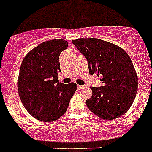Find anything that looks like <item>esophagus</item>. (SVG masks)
<instances>
[{
	"instance_id": "obj_1",
	"label": "esophagus",
	"mask_w": 152,
	"mask_h": 152,
	"mask_svg": "<svg viewBox=\"0 0 152 152\" xmlns=\"http://www.w3.org/2000/svg\"><path fill=\"white\" fill-rule=\"evenodd\" d=\"M82 88H83V86H82V85H78V88H79V89H82Z\"/></svg>"
}]
</instances>
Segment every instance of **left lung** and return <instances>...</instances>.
Listing matches in <instances>:
<instances>
[{
    "instance_id": "1",
    "label": "left lung",
    "mask_w": 152,
    "mask_h": 152,
    "mask_svg": "<svg viewBox=\"0 0 152 152\" xmlns=\"http://www.w3.org/2000/svg\"><path fill=\"white\" fill-rule=\"evenodd\" d=\"M72 43L88 60L90 74L96 73L103 86L91 87L86 100L91 112L110 120L121 117L134 102L138 89L136 70L127 53L117 45L98 39H79Z\"/></svg>"
}]
</instances>
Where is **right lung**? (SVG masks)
I'll list each match as a JSON object with an SVG mask.
<instances>
[{"instance_id":"1","label":"right lung","mask_w":152,"mask_h":152,"mask_svg":"<svg viewBox=\"0 0 152 152\" xmlns=\"http://www.w3.org/2000/svg\"><path fill=\"white\" fill-rule=\"evenodd\" d=\"M64 39L40 44L29 51L20 65L18 91L23 106L34 118L43 122L58 120L67 110L77 85L58 82L59 55L67 49Z\"/></svg>"}]
</instances>
